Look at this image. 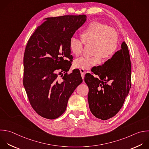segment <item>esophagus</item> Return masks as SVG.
I'll return each instance as SVG.
<instances>
[{
    "mask_svg": "<svg viewBox=\"0 0 149 149\" xmlns=\"http://www.w3.org/2000/svg\"><path fill=\"white\" fill-rule=\"evenodd\" d=\"M80 73H81V77L83 79H84V74H85V73H86V71L85 70H84L83 69H80Z\"/></svg>",
    "mask_w": 149,
    "mask_h": 149,
    "instance_id": "1",
    "label": "esophagus"
}]
</instances>
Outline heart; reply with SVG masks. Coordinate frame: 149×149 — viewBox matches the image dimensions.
Returning <instances> with one entry per match:
<instances>
[{
  "label": "heart",
  "mask_w": 149,
  "mask_h": 149,
  "mask_svg": "<svg viewBox=\"0 0 149 149\" xmlns=\"http://www.w3.org/2000/svg\"><path fill=\"white\" fill-rule=\"evenodd\" d=\"M80 37L83 44H93V52L94 55L77 59L74 62V65L77 68H92L101 62V56L104 59L110 58L118 47V37L116 31L107 25L98 22L90 23L81 32ZM69 48L76 56H80L83 50L82 43L74 38H71Z\"/></svg>",
  "instance_id": "b5f03b06"
}]
</instances>
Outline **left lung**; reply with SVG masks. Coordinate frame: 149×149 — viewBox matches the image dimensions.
<instances>
[{"label": "left lung", "instance_id": "obj_1", "mask_svg": "<svg viewBox=\"0 0 149 149\" xmlns=\"http://www.w3.org/2000/svg\"><path fill=\"white\" fill-rule=\"evenodd\" d=\"M91 72L84 77L89 89V108L96 118L107 120L119 111L131 88V63L126 43L123 42L120 50Z\"/></svg>", "mask_w": 149, "mask_h": 149}]
</instances>
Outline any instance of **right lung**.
<instances>
[{
	"mask_svg": "<svg viewBox=\"0 0 149 149\" xmlns=\"http://www.w3.org/2000/svg\"><path fill=\"white\" fill-rule=\"evenodd\" d=\"M86 18L84 15L46 18L28 41L23 85L33 108L43 118L54 119L63 114L69 97L83 81L79 69L67 72L73 59L70 41Z\"/></svg>",
	"mask_w": 149,
	"mask_h": 149,
	"instance_id": "add662e5",
	"label": "right lung"
}]
</instances>
